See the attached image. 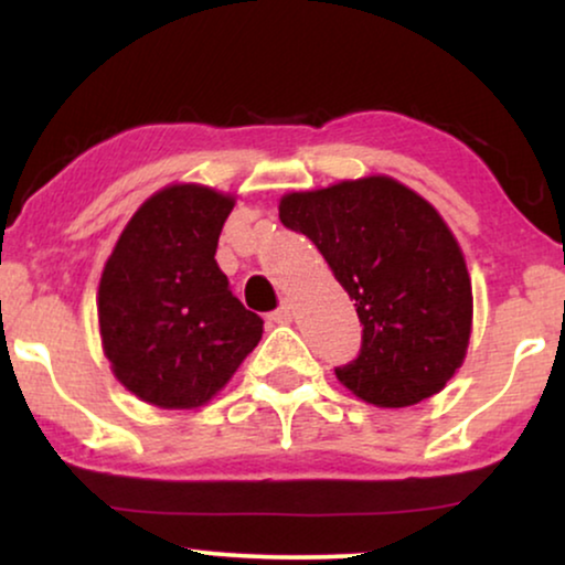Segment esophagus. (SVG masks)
I'll return each mask as SVG.
<instances>
[{
  "instance_id": "34e87169",
  "label": "esophagus",
  "mask_w": 565,
  "mask_h": 565,
  "mask_svg": "<svg viewBox=\"0 0 565 565\" xmlns=\"http://www.w3.org/2000/svg\"><path fill=\"white\" fill-rule=\"evenodd\" d=\"M269 321H275V323H290V321H292V306H290V300H282V306L277 308V311L269 313Z\"/></svg>"
}]
</instances>
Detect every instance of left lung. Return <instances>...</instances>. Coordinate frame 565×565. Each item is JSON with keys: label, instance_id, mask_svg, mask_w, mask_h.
Segmentation results:
<instances>
[{"label": "left lung", "instance_id": "8db88e82", "mask_svg": "<svg viewBox=\"0 0 565 565\" xmlns=\"http://www.w3.org/2000/svg\"><path fill=\"white\" fill-rule=\"evenodd\" d=\"M280 221L306 234L362 323L358 360L337 367L365 404L404 408L458 373L473 292L458 238L419 192L385 174L280 198Z\"/></svg>", "mask_w": 565, "mask_h": 565}]
</instances>
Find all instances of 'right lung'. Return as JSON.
<instances>
[{
  "mask_svg": "<svg viewBox=\"0 0 565 565\" xmlns=\"http://www.w3.org/2000/svg\"><path fill=\"white\" fill-rule=\"evenodd\" d=\"M236 198L177 182L126 223L97 290L103 352L126 391L159 408L205 406L262 339L215 262Z\"/></svg>",
  "mask_w": 565,
  "mask_h": 565,
  "instance_id": "1",
  "label": "right lung"
}]
</instances>
